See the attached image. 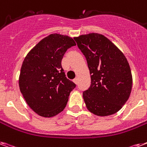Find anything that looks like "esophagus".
<instances>
[{"label":"esophagus","mask_w":147,"mask_h":147,"mask_svg":"<svg viewBox=\"0 0 147 147\" xmlns=\"http://www.w3.org/2000/svg\"><path fill=\"white\" fill-rule=\"evenodd\" d=\"M73 82L75 84H78V78H76L73 80Z\"/></svg>","instance_id":"esophagus-1"}]
</instances>
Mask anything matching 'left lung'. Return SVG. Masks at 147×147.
<instances>
[{
    "label": "left lung",
    "instance_id": "left-lung-1",
    "mask_svg": "<svg viewBox=\"0 0 147 147\" xmlns=\"http://www.w3.org/2000/svg\"><path fill=\"white\" fill-rule=\"evenodd\" d=\"M90 70V88L83 92L90 113L107 116L117 113L129 98L132 76L123 53L107 38L90 33L74 38Z\"/></svg>",
    "mask_w": 147,
    "mask_h": 147
}]
</instances>
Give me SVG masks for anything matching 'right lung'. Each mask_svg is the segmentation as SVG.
<instances>
[{"instance_id":"1","label":"right lung","mask_w":147,"mask_h":147,"mask_svg":"<svg viewBox=\"0 0 147 147\" xmlns=\"http://www.w3.org/2000/svg\"><path fill=\"white\" fill-rule=\"evenodd\" d=\"M75 45L70 37L51 34L24 59L19 79L20 91L29 107L40 116L50 118L61 113L76 87L65 77L61 65L66 51Z\"/></svg>"}]
</instances>
